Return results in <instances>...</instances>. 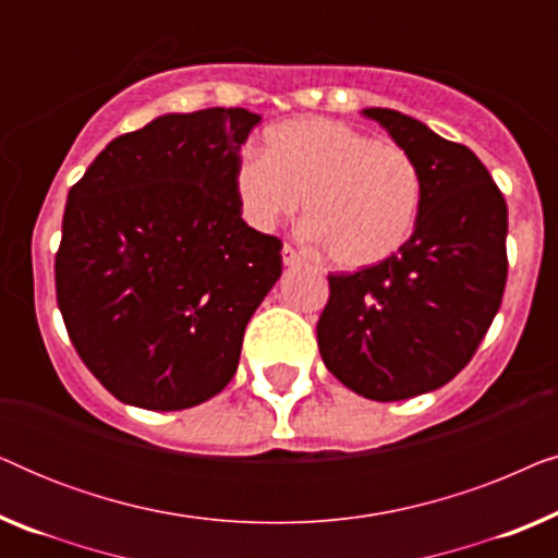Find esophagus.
<instances>
[{"label":"esophagus","mask_w":558,"mask_h":558,"mask_svg":"<svg viewBox=\"0 0 558 558\" xmlns=\"http://www.w3.org/2000/svg\"><path fill=\"white\" fill-rule=\"evenodd\" d=\"M281 262H284L287 266H294V264H302V256L296 254L294 246L284 243V248H281Z\"/></svg>","instance_id":"obj_1"}]
</instances>
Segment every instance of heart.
Masks as SVG:
<instances>
[{
    "label": "heart",
    "instance_id": "b5f03b06",
    "mask_svg": "<svg viewBox=\"0 0 558 558\" xmlns=\"http://www.w3.org/2000/svg\"><path fill=\"white\" fill-rule=\"evenodd\" d=\"M235 195L256 228L277 226L304 197L307 233L330 262L365 269L391 258L414 233L422 174L399 144L310 117L271 126L266 157H241Z\"/></svg>",
    "mask_w": 558,
    "mask_h": 558
}]
</instances>
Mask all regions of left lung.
Listing matches in <instances>:
<instances>
[{
    "instance_id": "1",
    "label": "left lung",
    "mask_w": 558,
    "mask_h": 558,
    "mask_svg": "<svg viewBox=\"0 0 558 558\" xmlns=\"http://www.w3.org/2000/svg\"><path fill=\"white\" fill-rule=\"evenodd\" d=\"M414 159L422 208L391 258L330 274L319 355L340 384L373 401L445 386L472 361L508 279V205L464 144L393 109H365Z\"/></svg>"
}]
</instances>
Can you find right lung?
<instances>
[{"label":"right lung","instance_id":"obj_1","mask_svg":"<svg viewBox=\"0 0 558 558\" xmlns=\"http://www.w3.org/2000/svg\"><path fill=\"white\" fill-rule=\"evenodd\" d=\"M262 117L167 113L106 144L68 193L56 294L68 338L129 407L180 411L223 391L281 241L241 218L235 167Z\"/></svg>","mask_w":558,"mask_h":558}]
</instances>
